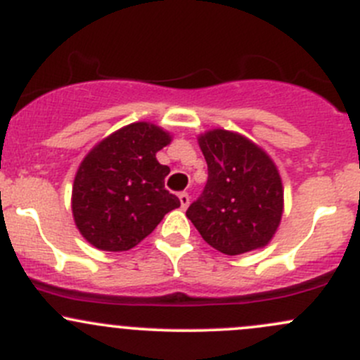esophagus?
I'll return each mask as SVG.
<instances>
[{
	"label": "esophagus",
	"instance_id": "esophagus-1",
	"mask_svg": "<svg viewBox=\"0 0 360 360\" xmlns=\"http://www.w3.org/2000/svg\"><path fill=\"white\" fill-rule=\"evenodd\" d=\"M179 202H181V207H183V209H186V207L190 205V195H188L186 191L179 193Z\"/></svg>",
	"mask_w": 360,
	"mask_h": 360
}]
</instances>
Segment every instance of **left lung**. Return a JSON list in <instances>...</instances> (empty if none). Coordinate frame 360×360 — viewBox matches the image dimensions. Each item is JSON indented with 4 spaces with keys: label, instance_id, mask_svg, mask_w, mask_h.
<instances>
[{
    "label": "left lung",
    "instance_id": "left-lung-1",
    "mask_svg": "<svg viewBox=\"0 0 360 360\" xmlns=\"http://www.w3.org/2000/svg\"><path fill=\"white\" fill-rule=\"evenodd\" d=\"M207 184L186 210L210 248L228 256L264 248L284 207L277 167L261 148L228 130L200 137Z\"/></svg>",
    "mask_w": 360,
    "mask_h": 360
}]
</instances>
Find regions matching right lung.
Masks as SVG:
<instances>
[{
  "instance_id": "add662e5",
  "label": "right lung",
  "mask_w": 360,
  "mask_h": 360,
  "mask_svg": "<svg viewBox=\"0 0 360 360\" xmlns=\"http://www.w3.org/2000/svg\"><path fill=\"white\" fill-rule=\"evenodd\" d=\"M169 143V134L139 122L111 134L86 155L72 184V216L94 248L111 252L136 248L181 205L165 190L170 169L157 160V151Z\"/></svg>"
}]
</instances>
